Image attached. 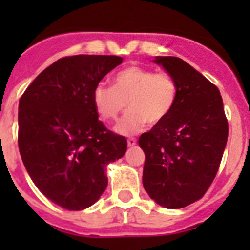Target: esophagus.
<instances>
[{
  "mask_svg": "<svg viewBox=\"0 0 250 250\" xmlns=\"http://www.w3.org/2000/svg\"><path fill=\"white\" fill-rule=\"evenodd\" d=\"M127 145H129L130 147L135 146V145H136V139H134V138H129V139H127Z\"/></svg>",
  "mask_w": 250,
  "mask_h": 250,
  "instance_id": "34e87169",
  "label": "esophagus"
}]
</instances>
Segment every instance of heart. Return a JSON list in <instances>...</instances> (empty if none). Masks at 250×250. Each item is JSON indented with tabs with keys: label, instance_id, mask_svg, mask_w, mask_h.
I'll use <instances>...</instances> for the list:
<instances>
[{
	"label": "heart",
	"instance_id": "heart-1",
	"mask_svg": "<svg viewBox=\"0 0 250 250\" xmlns=\"http://www.w3.org/2000/svg\"><path fill=\"white\" fill-rule=\"evenodd\" d=\"M178 83L167 72H155L140 66L124 68L114 76V86L100 83L92 90L95 110L103 120L118 119L125 106L129 111L115 130L134 135L150 125H158L170 115L178 100Z\"/></svg>",
	"mask_w": 250,
	"mask_h": 250
}]
</instances>
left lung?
<instances>
[{
  "label": "left lung",
  "mask_w": 250,
  "mask_h": 250,
  "mask_svg": "<svg viewBox=\"0 0 250 250\" xmlns=\"http://www.w3.org/2000/svg\"><path fill=\"white\" fill-rule=\"evenodd\" d=\"M178 83L173 111L139 138L145 152L143 185L152 200L180 209L199 200L215 178L228 140V121L215 85L179 57L156 56Z\"/></svg>",
  "instance_id": "1"
}]
</instances>
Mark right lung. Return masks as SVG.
Instances as JSON below:
<instances>
[{
  "mask_svg": "<svg viewBox=\"0 0 250 250\" xmlns=\"http://www.w3.org/2000/svg\"><path fill=\"white\" fill-rule=\"evenodd\" d=\"M123 57L76 55L57 60L19 103V149L41 193L67 210H83L107 187L106 167L123 158L124 136L106 129L92 90Z\"/></svg>",
  "mask_w": 250,
  "mask_h": 250,
  "instance_id": "add662e5",
  "label": "right lung"
}]
</instances>
